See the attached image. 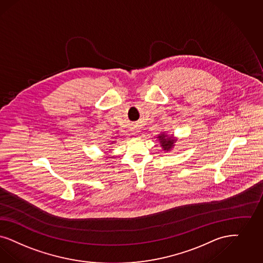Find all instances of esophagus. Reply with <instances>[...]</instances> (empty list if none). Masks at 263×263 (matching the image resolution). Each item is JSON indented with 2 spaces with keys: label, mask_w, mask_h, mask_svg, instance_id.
<instances>
[{
  "label": "esophagus",
  "mask_w": 263,
  "mask_h": 263,
  "mask_svg": "<svg viewBox=\"0 0 263 263\" xmlns=\"http://www.w3.org/2000/svg\"><path fill=\"white\" fill-rule=\"evenodd\" d=\"M137 133H138V131H134V133H133V134H134V135H137Z\"/></svg>",
  "instance_id": "1"
}]
</instances>
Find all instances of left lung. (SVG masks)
<instances>
[{
  "label": "left lung",
  "mask_w": 263,
  "mask_h": 263,
  "mask_svg": "<svg viewBox=\"0 0 263 263\" xmlns=\"http://www.w3.org/2000/svg\"><path fill=\"white\" fill-rule=\"evenodd\" d=\"M159 141L160 146L162 147V149L165 152H170L173 147L175 146L176 142L178 141V139L174 135H169L168 133H166V131L161 132L160 134H158V136L156 137Z\"/></svg>",
  "instance_id": "obj_1"
}]
</instances>
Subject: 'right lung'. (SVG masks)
Returning <instances> with one entry per match:
<instances>
[{
  "instance_id": "right-lung-1",
  "label": "right lung",
  "mask_w": 263,
  "mask_h": 263,
  "mask_svg": "<svg viewBox=\"0 0 263 263\" xmlns=\"http://www.w3.org/2000/svg\"><path fill=\"white\" fill-rule=\"evenodd\" d=\"M114 143H116V141H112L110 144H114Z\"/></svg>"
}]
</instances>
